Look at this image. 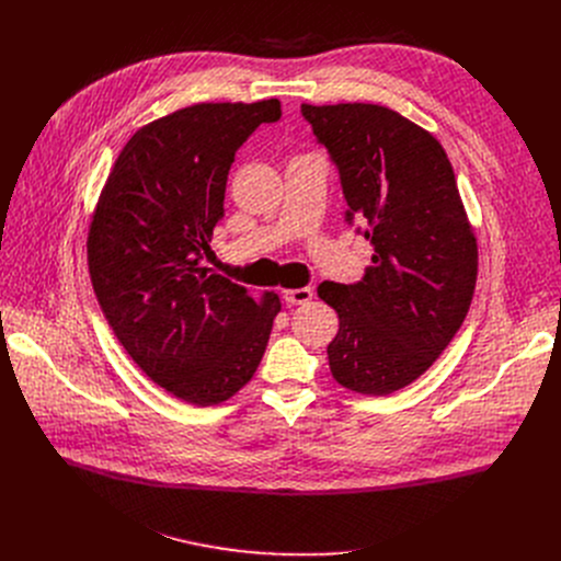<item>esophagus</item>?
<instances>
[{
  "label": "esophagus",
  "instance_id": "1",
  "mask_svg": "<svg viewBox=\"0 0 561 561\" xmlns=\"http://www.w3.org/2000/svg\"><path fill=\"white\" fill-rule=\"evenodd\" d=\"M314 290L312 288H290L284 293V299L293 306H299V304H308L312 299Z\"/></svg>",
  "mask_w": 561,
  "mask_h": 561
}]
</instances>
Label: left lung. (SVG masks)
Instances as JSON below:
<instances>
[{"label":"left lung","mask_w":561,"mask_h":561,"mask_svg":"<svg viewBox=\"0 0 561 561\" xmlns=\"http://www.w3.org/2000/svg\"><path fill=\"white\" fill-rule=\"evenodd\" d=\"M333 154L346 224L373 247L357 284H319L340 317L335 381L383 397L424 375L459 331L477 282V237L444 146L379 104H301Z\"/></svg>","instance_id":"left-lung-1"}]
</instances>
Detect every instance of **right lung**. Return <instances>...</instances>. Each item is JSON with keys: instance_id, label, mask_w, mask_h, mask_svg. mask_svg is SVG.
Wrapping results in <instances>:
<instances>
[{"instance_id": "add662e5", "label": "right lung", "mask_w": 561, "mask_h": 561, "mask_svg": "<svg viewBox=\"0 0 561 561\" xmlns=\"http://www.w3.org/2000/svg\"><path fill=\"white\" fill-rule=\"evenodd\" d=\"M279 100L195 104L141 126L122 148L89 226L100 306L133 362L173 397L217 407L242 390L282 310L210 268L202 255L224 215L234 150Z\"/></svg>"}]
</instances>
